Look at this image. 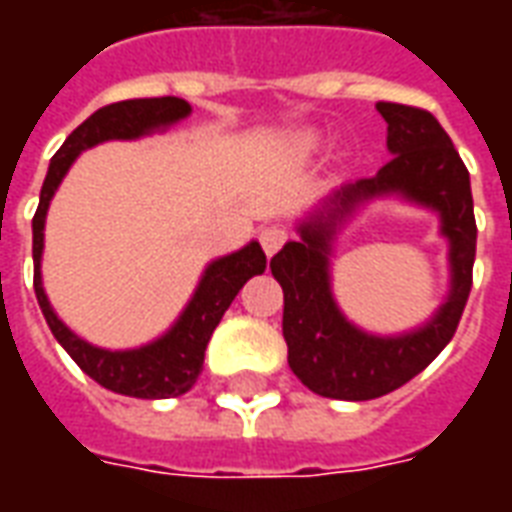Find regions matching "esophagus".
I'll return each instance as SVG.
<instances>
[{
    "instance_id": "obj_1",
    "label": "esophagus",
    "mask_w": 512,
    "mask_h": 512,
    "mask_svg": "<svg viewBox=\"0 0 512 512\" xmlns=\"http://www.w3.org/2000/svg\"><path fill=\"white\" fill-rule=\"evenodd\" d=\"M285 241H288V230L285 227H266V230H260V244H263V252L268 257L277 255Z\"/></svg>"
}]
</instances>
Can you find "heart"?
Instances as JSON below:
<instances>
[{
	"mask_svg": "<svg viewBox=\"0 0 512 512\" xmlns=\"http://www.w3.org/2000/svg\"><path fill=\"white\" fill-rule=\"evenodd\" d=\"M299 145H301V147H312V145H315V142H312V136H301Z\"/></svg>",
	"mask_w": 512,
	"mask_h": 512,
	"instance_id": "heart-1",
	"label": "heart"
}]
</instances>
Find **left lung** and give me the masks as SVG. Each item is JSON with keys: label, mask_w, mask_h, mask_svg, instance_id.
Returning <instances> with one entry per match:
<instances>
[{"label": "left lung", "mask_w": 512, "mask_h": 512, "mask_svg": "<svg viewBox=\"0 0 512 512\" xmlns=\"http://www.w3.org/2000/svg\"><path fill=\"white\" fill-rule=\"evenodd\" d=\"M392 158L373 178L354 180L323 197L296 224V241L271 257V274L285 293L282 334L288 365L315 395L334 400H373L422 373L458 329L472 290L474 202L469 172L439 120L414 106L378 101ZM386 196L440 216L448 241L451 290L425 324L400 335H376L344 318L331 290L336 238L365 204Z\"/></svg>", "instance_id": "left-lung-1"}]
</instances>
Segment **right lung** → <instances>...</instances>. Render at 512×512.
I'll use <instances>...</instances> for the list:
<instances>
[{"label":"right lung","instance_id":"obj_1","mask_svg":"<svg viewBox=\"0 0 512 512\" xmlns=\"http://www.w3.org/2000/svg\"><path fill=\"white\" fill-rule=\"evenodd\" d=\"M189 115L191 106L175 95L134 98V101H120V104L98 109L65 139V145L51 158L43 189H40L38 211L32 219L35 296H38L40 310L49 323L51 334L93 381H98L104 389H112L117 395L139 397V400L178 397L197 384L213 329L219 326L224 310L233 304L238 290L246 285V279L266 271V252L260 249L257 241H249L238 252L211 260L202 271L191 299L186 301V307L180 310L167 332L139 348L112 351V348L87 343L84 337L68 329L51 307L49 296L43 290V271H40L43 230H46V216H49L54 191L60 189L68 169L84 150L109 142V139H142V136L161 134Z\"/></svg>","mask_w":512,"mask_h":512}]
</instances>
